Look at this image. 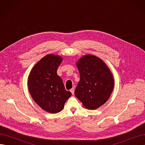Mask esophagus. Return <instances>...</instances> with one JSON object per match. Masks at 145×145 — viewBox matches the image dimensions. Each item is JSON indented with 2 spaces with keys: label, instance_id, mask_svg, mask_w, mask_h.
I'll return each mask as SVG.
<instances>
[{
  "label": "esophagus",
  "instance_id": "esophagus-1",
  "mask_svg": "<svg viewBox=\"0 0 145 145\" xmlns=\"http://www.w3.org/2000/svg\"><path fill=\"white\" fill-rule=\"evenodd\" d=\"M70 91L71 92V93H72V94H74V88H73L71 89V90H70Z\"/></svg>",
  "mask_w": 145,
  "mask_h": 145
}]
</instances>
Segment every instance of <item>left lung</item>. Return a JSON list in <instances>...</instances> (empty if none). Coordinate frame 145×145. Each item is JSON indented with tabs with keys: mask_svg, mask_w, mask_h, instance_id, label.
<instances>
[{
	"mask_svg": "<svg viewBox=\"0 0 145 145\" xmlns=\"http://www.w3.org/2000/svg\"><path fill=\"white\" fill-rule=\"evenodd\" d=\"M77 67L80 80L74 94L86 108L97 109L106 102L112 92V74L106 65L94 56H83Z\"/></svg>",
	"mask_w": 145,
	"mask_h": 145,
	"instance_id": "obj_1",
	"label": "left lung"
}]
</instances>
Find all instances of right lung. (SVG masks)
Wrapping results in <instances>:
<instances>
[{"instance_id":"right-lung-1","label":"right lung","mask_w":145,"mask_h":145,"mask_svg":"<svg viewBox=\"0 0 145 145\" xmlns=\"http://www.w3.org/2000/svg\"><path fill=\"white\" fill-rule=\"evenodd\" d=\"M62 61L60 56L48 54L36 64L28 77V90L32 98L43 110L50 113L62 111L71 95L57 74Z\"/></svg>"}]
</instances>
